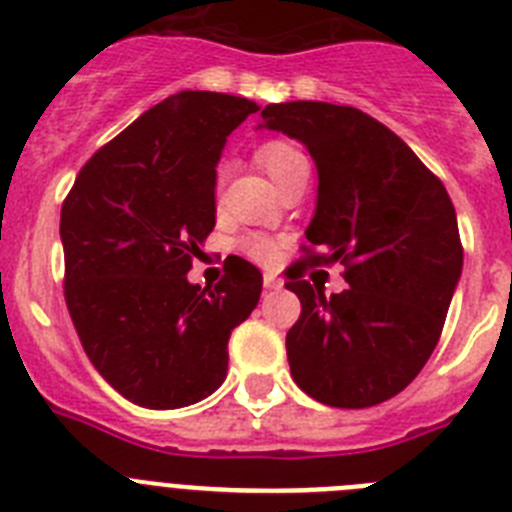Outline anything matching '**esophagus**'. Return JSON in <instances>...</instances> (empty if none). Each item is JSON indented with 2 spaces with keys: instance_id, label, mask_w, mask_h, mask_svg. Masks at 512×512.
I'll list each match as a JSON object with an SVG mask.
<instances>
[{
  "instance_id": "1",
  "label": "esophagus",
  "mask_w": 512,
  "mask_h": 512,
  "mask_svg": "<svg viewBox=\"0 0 512 512\" xmlns=\"http://www.w3.org/2000/svg\"><path fill=\"white\" fill-rule=\"evenodd\" d=\"M264 287L266 289H279V287H282V279H279L277 274H271V271H266V274H264Z\"/></svg>"
}]
</instances>
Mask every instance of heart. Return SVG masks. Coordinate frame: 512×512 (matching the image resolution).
Masks as SVG:
<instances>
[{
	"label": "heart",
	"instance_id": "1",
	"mask_svg": "<svg viewBox=\"0 0 512 512\" xmlns=\"http://www.w3.org/2000/svg\"><path fill=\"white\" fill-rule=\"evenodd\" d=\"M256 161H259L261 169L269 174V179L277 184V187L284 182V179H289V176L295 174V171L310 169L302 148L295 146V143H289V140H269V143H264V146L256 151ZM223 182H225V169L220 166L215 174L217 194H220V189H223ZM241 248L251 256L253 261H261V264H266V261H271L274 256H277V243L271 241L269 235H261V233L243 235Z\"/></svg>",
	"mask_w": 512,
	"mask_h": 512
}]
</instances>
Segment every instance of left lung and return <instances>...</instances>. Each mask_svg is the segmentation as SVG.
I'll return each mask as SVG.
<instances>
[{
    "label": "left lung",
    "mask_w": 512,
    "mask_h": 512,
    "mask_svg": "<svg viewBox=\"0 0 512 512\" xmlns=\"http://www.w3.org/2000/svg\"><path fill=\"white\" fill-rule=\"evenodd\" d=\"M261 117L318 166L310 248L284 284L302 302L289 372L323 405L372 408L418 377L441 338L464 261L451 197L405 140L356 107L284 102ZM328 263L347 266L341 296L301 279Z\"/></svg>",
    "instance_id": "1"
}]
</instances>
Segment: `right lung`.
I'll return each instance as SVG.
<instances>
[{
    "label": "right lung",
    "mask_w": 512,
    "mask_h": 512,
    "mask_svg": "<svg viewBox=\"0 0 512 512\" xmlns=\"http://www.w3.org/2000/svg\"><path fill=\"white\" fill-rule=\"evenodd\" d=\"M259 110L220 92L158 102L81 166L61 207L63 297L99 374L140 408H187L223 384L228 338L261 297L230 261L215 287L187 271L215 228V166Z\"/></svg>",
    "instance_id": "right-lung-1"
}]
</instances>
